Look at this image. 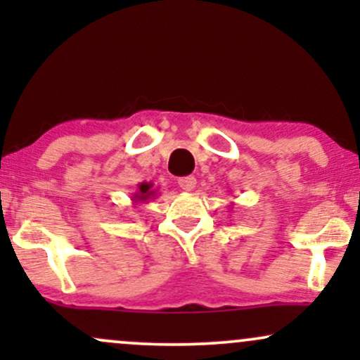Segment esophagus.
<instances>
[{"label":"esophagus","instance_id":"34e87169","mask_svg":"<svg viewBox=\"0 0 360 360\" xmlns=\"http://www.w3.org/2000/svg\"><path fill=\"white\" fill-rule=\"evenodd\" d=\"M179 186H181V189H183V191H186V193L193 191V189L196 188V177H194V176L181 177Z\"/></svg>","mask_w":360,"mask_h":360}]
</instances>
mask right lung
I'll list each match as a JSON object with an SVG mask.
<instances>
[{
	"label": "right lung",
	"instance_id": "1",
	"mask_svg": "<svg viewBox=\"0 0 360 360\" xmlns=\"http://www.w3.org/2000/svg\"><path fill=\"white\" fill-rule=\"evenodd\" d=\"M152 183H142V184H139V191L134 194V196H131V201H134V205H137V203H147L148 200H150V198H154L155 196V193H157V189H152Z\"/></svg>",
	"mask_w": 360,
	"mask_h": 360
}]
</instances>
